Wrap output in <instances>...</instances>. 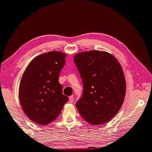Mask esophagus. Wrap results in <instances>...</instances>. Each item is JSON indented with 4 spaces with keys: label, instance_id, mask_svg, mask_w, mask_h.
<instances>
[{
    "label": "esophagus",
    "instance_id": "esophagus-1",
    "mask_svg": "<svg viewBox=\"0 0 152 152\" xmlns=\"http://www.w3.org/2000/svg\"><path fill=\"white\" fill-rule=\"evenodd\" d=\"M69 101H70L71 103H72L74 101V96H70V97H69Z\"/></svg>",
    "mask_w": 152,
    "mask_h": 152
}]
</instances>
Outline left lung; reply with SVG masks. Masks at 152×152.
I'll return each mask as SVG.
<instances>
[{"label": "left lung", "instance_id": "1", "mask_svg": "<svg viewBox=\"0 0 152 152\" xmlns=\"http://www.w3.org/2000/svg\"><path fill=\"white\" fill-rule=\"evenodd\" d=\"M83 83V94L76 103L81 117L101 125L115 116L124 101L126 82L122 67L106 51L91 50L74 56Z\"/></svg>", "mask_w": 152, "mask_h": 152}]
</instances>
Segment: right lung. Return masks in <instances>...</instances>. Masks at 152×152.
Instances as JSON below:
<instances>
[{"label": "right lung", "instance_id": "add662e5", "mask_svg": "<svg viewBox=\"0 0 152 152\" xmlns=\"http://www.w3.org/2000/svg\"><path fill=\"white\" fill-rule=\"evenodd\" d=\"M66 57V53L56 51L39 55L23 74L19 89L20 104L25 114L37 124L53 122L68 101L58 81Z\"/></svg>", "mask_w": 152, "mask_h": 152}]
</instances>
